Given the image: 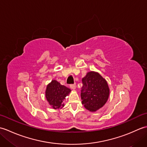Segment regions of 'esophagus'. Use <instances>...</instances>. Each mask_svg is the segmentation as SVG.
I'll list each match as a JSON object with an SVG mask.
<instances>
[{"label":"esophagus","mask_w":147,"mask_h":147,"mask_svg":"<svg viewBox=\"0 0 147 147\" xmlns=\"http://www.w3.org/2000/svg\"><path fill=\"white\" fill-rule=\"evenodd\" d=\"M70 88H71L72 90H75L76 88V84H73V85H70Z\"/></svg>","instance_id":"34e87169"}]
</instances>
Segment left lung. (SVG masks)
Wrapping results in <instances>:
<instances>
[{"label": "left lung", "mask_w": 147, "mask_h": 147, "mask_svg": "<svg viewBox=\"0 0 147 147\" xmlns=\"http://www.w3.org/2000/svg\"><path fill=\"white\" fill-rule=\"evenodd\" d=\"M81 97L87 110L96 112L108 100L110 89L107 81L98 72L90 71L83 78Z\"/></svg>", "instance_id": "8db88e82"}]
</instances>
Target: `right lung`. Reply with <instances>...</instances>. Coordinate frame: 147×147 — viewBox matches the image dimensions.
Wrapping results in <instances>:
<instances>
[{
	"label": "right lung",
	"mask_w": 147,
	"mask_h": 147,
	"mask_svg": "<svg viewBox=\"0 0 147 147\" xmlns=\"http://www.w3.org/2000/svg\"><path fill=\"white\" fill-rule=\"evenodd\" d=\"M71 92L69 88L61 85L57 80H53L47 85L45 97L53 109H62L64 106L63 101Z\"/></svg>",
	"instance_id": "1"
}]
</instances>
